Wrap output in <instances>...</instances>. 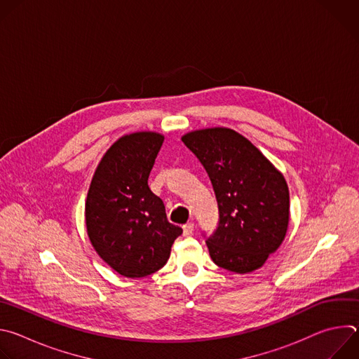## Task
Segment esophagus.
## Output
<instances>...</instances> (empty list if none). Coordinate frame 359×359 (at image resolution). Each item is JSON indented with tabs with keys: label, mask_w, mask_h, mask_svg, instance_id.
Returning <instances> with one entry per match:
<instances>
[{
	"label": "esophagus",
	"mask_w": 359,
	"mask_h": 359,
	"mask_svg": "<svg viewBox=\"0 0 359 359\" xmlns=\"http://www.w3.org/2000/svg\"><path fill=\"white\" fill-rule=\"evenodd\" d=\"M193 230H194V224L193 223H186L183 226V234L184 236H190L193 233Z\"/></svg>",
	"instance_id": "1"
}]
</instances>
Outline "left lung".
<instances>
[{
	"label": "left lung",
	"mask_w": 359,
	"mask_h": 359,
	"mask_svg": "<svg viewBox=\"0 0 359 359\" xmlns=\"http://www.w3.org/2000/svg\"><path fill=\"white\" fill-rule=\"evenodd\" d=\"M182 142L206 169L216 194L219 224L204 236L212 260L240 274L260 269L287 233L290 193L284 176L231 129L194 130Z\"/></svg>",
	"instance_id": "left-lung-1"
}]
</instances>
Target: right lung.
I'll use <instances>...</instances> for the list:
<instances>
[{"label": "right lung", "mask_w": 359, "mask_h": 359, "mask_svg": "<svg viewBox=\"0 0 359 359\" xmlns=\"http://www.w3.org/2000/svg\"><path fill=\"white\" fill-rule=\"evenodd\" d=\"M163 139L155 132H137L116 140L97 165L86 197V230L93 248L129 278L161 270L183 233L168 222L162 198L147 184Z\"/></svg>", "instance_id": "right-lung-1"}]
</instances>
